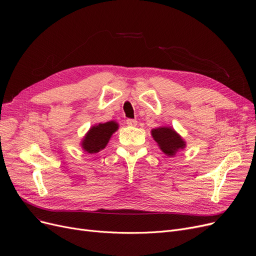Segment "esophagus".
Here are the masks:
<instances>
[{
	"instance_id": "34e87169",
	"label": "esophagus",
	"mask_w": 256,
	"mask_h": 256,
	"mask_svg": "<svg viewBox=\"0 0 256 256\" xmlns=\"http://www.w3.org/2000/svg\"><path fill=\"white\" fill-rule=\"evenodd\" d=\"M126 124L128 126H130V127H134V126H136L138 125V120H131V118H128L127 120H126Z\"/></svg>"
}]
</instances>
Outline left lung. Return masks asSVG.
<instances>
[{"label": "left lung", "mask_w": 256, "mask_h": 256, "mask_svg": "<svg viewBox=\"0 0 256 256\" xmlns=\"http://www.w3.org/2000/svg\"><path fill=\"white\" fill-rule=\"evenodd\" d=\"M152 136L154 138L161 148V150L168 156H174L176 152L182 150L184 147V142L182 138L178 136L174 129L170 127H160L152 130Z\"/></svg>", "instance_id": "obj_1"}]
</instances>
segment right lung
<instances>
[{
    "instance_id": "1",
    "label": "right lung",
    "mask_w": 256,
    "mask_h": 256,
    "mask_svg": "<svg viewBox=\"0 0 256 256\" xmlns=\"http://www.w3.org/2000/svg\"><path fill=\"white\" fill-rule=\"evenodd\" d=\"M118 128V125L115 122L98 124V125L92 127L82 142L83 150L90 154H95L100 150H104L111 136Z\"/></svg>"
}]
</instances>
